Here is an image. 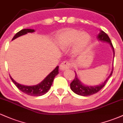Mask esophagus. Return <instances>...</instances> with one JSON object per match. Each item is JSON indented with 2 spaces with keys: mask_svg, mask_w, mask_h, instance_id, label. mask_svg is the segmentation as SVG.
Returning <instances> with one entry per match:
<instances>
[{
  "mask_svg": "<svg viewBox=\"0 0 123 123\" xmlns=\"http://www.w3.org/2000/svg\"><path fill=\"white\" fill-rule=\"evenodd\" d=\"M72 66V64L71 62L69 61H64L61 63L60 68L61 70H64L66 69L70 68Z\"/></svg>",
  "mask_w": 123,
  "mask_h": 123,
  "instance_id": "esophagus-1",
  "label": "esophagus"
}]
</instances>
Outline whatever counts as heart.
<instances>
[{"label": "heart", "instance_id": "obj_1", "mask_svg": "<svg viewBox=\"0 0 123 123\" xmlns=\"http://www.w3.org/2000/svg\"><path fill=\"white\" fill-rule=\"evenodd\" d=\"M76 42V50L83 51L90 43V36L87 33H82L81 31L74 29L63 31L60 34L59 44L62 47H69Z\"/></svg>", "mask_w": 123, "mask_h": 123}]
</instances>
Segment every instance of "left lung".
Listing matches in <instances>:
<instances>
[{
    "label": "left lung",
    "mask_w": 123,
    "mask_h": 123,
    "mask_svg": "<svg viewBox=\"0 0 123 123\" xmlns=\"http://www.w3.org/2000/svg\"><path fill=\"white\" fill-rule=\"evenodd\" d=\"M98 38L99 40L104 41V42H108L111 44V46L113 48V50L114 51V57H115V50H114V47L113 46L112 43L109 37L108 36V35L104 32V31H101V32L99 33V34L98 35ZM113 68L112 71L110 75L108 76V77L107 78V79L104 81V83H102L100 85L97 86H84L81 84V82L80 81V80L78 79V77L77 76V74L75 73V77H74V80L72 81V83H70V88L74 93H76V94H78L79 95L81 96H90L93 94H96L99 91L102 89L103 87L105 86L106 83H107V81L110 78V77L111 76L113 73Z\"/></svg>",
    "instance_id": "left-lung-1"
}]
</instances>
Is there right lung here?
<instances>
[{
    "instance_id": "right-lung-1",
    "label": "right lung",
    "mask_w": 123,
    "mask_h": 123,
    "mask_svg": "<svg viewBox=\"0 0 123 123\" xmlns=\"http://www.w3.org/2000/svg\"><path fill=\"white\" fill-rule=\"evenodd\" d=\"M34 31H35L33 29H22V30L19 31V32H17L15 35V36L12 38V40H14V39H16L17 37H19V36H22V35L26 34V33H29V32H33ZM58 68L59 66H57L55 68V69L53 71H52L44 79V80H43L40 83H39V84H38L36 86H26L21 85V84H18L16 81H15L12 78V77L10 76V77L11 79H12V82L14 83V84L22 92L27 94L28 95L37 96V97H39V96L44 95V94H45L46 92H47L49 91V89L50 88L52 84H53L54 79L58 74Z\"/></svg>"
}]
</instances>
